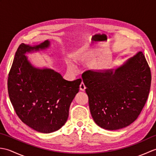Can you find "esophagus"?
Listing matches in <instances>:
<instances>
[{
  "mask_svg": "<svg viewBox=\"0 0 156 156\" xmlns=\"http://www.w3.org/2000/svg\"><path fill=\"white\" fill-rule=\"evenodd\" d=\"M85 88H86V87H85L84 84L83 83V82H82V83L80 85V90L81 91H84L85 90Z\"/></svg>",
  "mask_w": 156,
  "mask_h": 156,
  "instance_id": "34e87169",
  "label": "esophagus"
}]
</instances>
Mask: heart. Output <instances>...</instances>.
<instances>
[{
  "label": "heart",
  "instance_id": "obj_1",
  "mask_svg": "<svg viewBox=\"0 0 156 156\" xmlns=\"http://www.w3.org/2000/svg\"><path fill=\"white\" fill-rule=\"evenodd\" d=\"M74 61L78 64H80L84 61V58L82 56H77V57H75L74 58ZM67 69L68 70L69 72H74V66L71 64H67Z\"/></svg>",
  "mask_w": 156,
  "mask_h": 156
}]
</instances>
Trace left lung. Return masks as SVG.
<instances>
[{
  "label": "left lung",
  "mask_w": 156,
  "mask_h": 156,
  "mask_svg": "<svg viewBox=\"0 0 156 156\" xmlns=\"http://www.w3.org/2000/svg\"><path fill=\"white\" fill-rule=\"evenodd\" d=\"M90 113L99 127L117 130L136 120L150 92V68L141 51L116 69L88 70L82 75Z\"/></svg>",
  "instance_id": "left-lung-1"
}]
</instances>
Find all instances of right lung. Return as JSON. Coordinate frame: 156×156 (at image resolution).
I'll list each match as a JSON object with an SVG mask.
<instances>
[{"mask_svg":"<svg viewBox=\"0 0 156 156\" xmlns=\"http://www.w3.org/2000/svg\"><path fill=\"white\" fill-rule=\"evenodd\" d=\"M45 40L31 46L21 44L15 53L8 76V92L19 119L38 132L49 133L60 129L69 115V106L79 91L80 78L64 80L49 68H37L25 54L49 48Z\"/></svg>","mask_w":156,"mask_h":156,"instance_id":"add662e5","label":"right lung"}]
</instances>
